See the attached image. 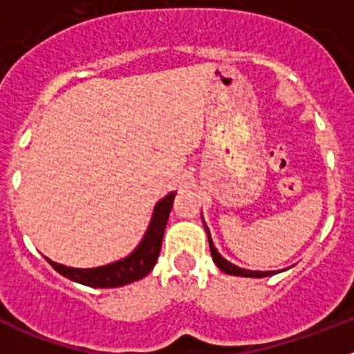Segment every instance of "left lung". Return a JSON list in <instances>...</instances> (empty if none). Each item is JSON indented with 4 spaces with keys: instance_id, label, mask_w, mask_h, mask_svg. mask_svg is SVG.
Here are the masks:
<instances>
[{
    "instance_id": "8db88e82",
    "label": "left lung",
    "mask_w": 354,
    "mask_h": 354,
    "mask_svg": "<svg viewBox=\"0 0 354 354\" xmlns=\"http://www.w3.org/2000/svg\"><path fill=\"white\" fill-rule=\"evenodd\" d=\"M205 232H207V237H209V248H211V255H212V261H214V264L220 268L223 273L227 274H234V277H252V278H262V277H271V274H274L277 271H250V270H243V268H237V266H234L232 262H228L227 259H223L218 253V250L214 248V245H212L211 241V234H209L207 227H205Z\"/></svg>"
}]
</instances>
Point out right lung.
<instances>
[{"label": "right lung", "instance_id": "add662e5", "mask_svg": "<svg viewBox=\"0 0 354 354\" xmlns=\"http://www.w3.org/2000/svg\"><path fill=\"white\" fill-rule=\"evenodd\" d=\"M174 198L175 195L170 193L162 200H159L142 243L138 245V248L131 253L129 257L113 262V264L92 268V270L67 268V266L56 264L49 259L48 262L58 273L67 277L68 280H74V282L88 287H108L109 289V287H120L126 286V283L136 282L140 278L147 277L150 270L154 268L156 261H158L159 252H161L162 234H165L168 216H170L171 205H174Z\"/></svg>", "mask_w": 354, "mask_h": 354}]
</instances>
